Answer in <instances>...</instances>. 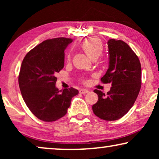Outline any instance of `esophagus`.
<instances>
[{
	"label": "esophagus",
	"instance_id": "esophagus-1",
	"mask_svg": "<svg viewBox=\"0 0 159 159\" xmlns=\"http://www.w3.org/2000/svg\"><path fill=\"white\" fill-rule=\"evenodd\" d=\"M89 92L88 90L87 89H80V93H82V94H85V93H88Z\"/></svg>",
	"mask_w": 159,
	"mask_h": 159
}]
</instances>
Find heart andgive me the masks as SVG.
I'll return each instance as SVG.
<instances>
[{"label": "heart", "instance_id": "1", "mask_svg": "<svg viewBox=\"0 0 159 159\" xmlns=\"http://www.w3.org/2000/svg\"><path fill=\"white\" fill-rule=\"evenodd\" d=\"M80 48L91 59L98 58L103 53V44L98 38H93L82 41Z\"/></svg>", "mask_w": 159, "mask_h": 159}]
</instances>
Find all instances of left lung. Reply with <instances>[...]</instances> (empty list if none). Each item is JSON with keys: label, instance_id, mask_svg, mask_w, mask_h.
I'll list each match as a JSON object with an SVG mask.
<instances>
[{"label": "left lung", "instance_id": "1", "mask_svg": "<svg viewBox=\"0 0 159 159\" xmlns=\"http://www.w3.org/2000/svg\"><path fill=\"white\" fill-rule=\"evenodd\" d=\"M109 66L101 80L111 83L107 94L94 90L98 101L93 106L95 116L114 121L125 116L135 102L141 87V65L138 56L122 40L108 41Z\"/></svg>", "mask_w": 159, "mask_h": 159}]
</instances>
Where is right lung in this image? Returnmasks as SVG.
<instances>
[{"mask_svg":"<svg viewBox=\"0 0 159 159\" xmlns=\"http://www.w3.org/2000/svg\"><path fill=\"white\" fill-rule=\"evenodd\" d=\"M72 39L43 41L28 52L21 63L19 85L26 105L40 120L53 121L66 115L71 98L79 93L70 88L56 87V73L64 68V50Z\"/></svg>","mask_w":159,"mask_h":159,"instance_id":"obj_1","label":"right lung"}]
</instances>
